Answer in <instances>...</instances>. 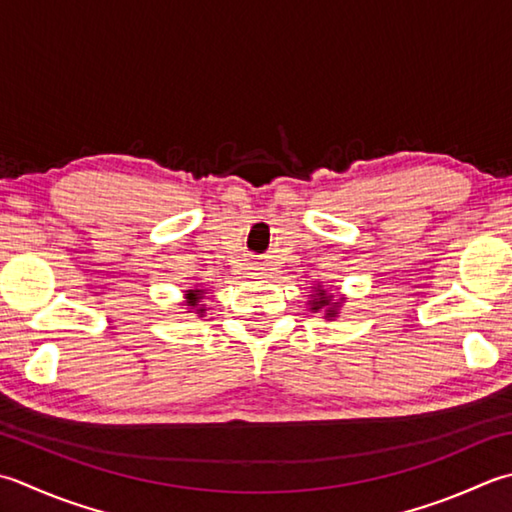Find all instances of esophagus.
Here are the masks:
<instances>
[{"instance_id":"esophagus-1","label":"esophagus","mask_w":512,"mask_h":512,"mask_svg":"<svg viewBox=\"0 0 512 512\" xmlns=\"http://www.w3.org/2000/svg\"><path fill=\"white\" fill-rule=\"evenodd\" d=\"M250 275H259V273H250Z\"/></svg>"}]
</instances>
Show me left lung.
<instances>
[{
  "label": "left lung",
  "instance_id": "left-lung-1",
  "mask_svg": "<svg viewBox=\"0 0 512 512\" xmlns=\"http://www.w3.org/2000/svg\"><path fill=\"white\" fill-rule=\"evenodd\" d=\"M342 299H339V302H335L333 295H328L324 288L317 286L313 297H310V310H313V313H317V310H324V313H326L324 317L326 319H333V317H337V308H339V304H342Z\"/></svg>",
  "mask_w": 512,
  "mask_h": 512
}]
</instances>
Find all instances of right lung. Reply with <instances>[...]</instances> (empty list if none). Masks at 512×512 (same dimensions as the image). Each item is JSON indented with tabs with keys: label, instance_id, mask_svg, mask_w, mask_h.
I'll use <instances>...</instances> for the list:
<instances>
[{
	"label": "right lung",
	"instance_id": "right-lung-1",
	"mask_svg": "<svg viewBox=\"0 0 512 512\" xmlns=\"http://www.w3.org/2000/svg\"><path fill=\"white\" fill-rule=\"evenodd\" d=\"M202 295H204V290H199V288H195V290H186V306L188 308H193V310H197V313H204V306L199 304V299H202Z\"/></svg>",
	"mask_w": 512,
	"mask_h": 512
}]
</instances>
